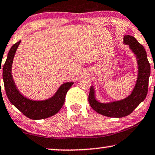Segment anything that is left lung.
<instances>
[{
	"label": "left lung",
	"mask_w": 155,
	"mask_h": 155,
	"mask_svg": "<svg viewBox=\"0 0 155 155\" xmlns=\"http://www.w3.org/2000/svg\"><path fill=\"white\" fill-rule=\"evenodd\" d=\"M124 43L129 45L136 55L138 64V77L135 87L129 97L110 103H100L95 97V90L91 87L88 101L92 109L97 113L110 117H122L129 115L145 99L148 91L150 65L143 46L131 35H124Z\"/></svg>",
	"instance_id": "left-lung-1"
}]
</instances>
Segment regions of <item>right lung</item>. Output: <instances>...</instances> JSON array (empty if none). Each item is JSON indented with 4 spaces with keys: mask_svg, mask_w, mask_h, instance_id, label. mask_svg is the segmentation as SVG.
<instances>
[{
    "mask_svg": "<svg viewBox=\"0 0 155 155\" xmlns=\"http://www.w3.org/2000/svg\"><path fill=\"white\" fill-rule=\"evenodd\" d=\"M20 43L21 41L12 46L3 68V79L7 97L19 111L30 119L42 120L51 117L63 107L66 94L73 82L63 84L53 97L43 101H33L23 97L15 87L11 74L13 58Z\"/></svg>",
    "mask_w": 155,
    "mask_h": 155,
    "instance_id": "right-lung-1",
    "label": "right lung"
}]
</instances>
